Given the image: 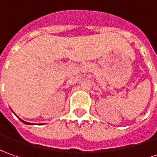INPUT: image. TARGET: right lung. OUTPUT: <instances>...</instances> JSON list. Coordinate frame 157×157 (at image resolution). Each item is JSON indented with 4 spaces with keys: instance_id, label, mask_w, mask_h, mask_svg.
Segmentation results:
<instances>
[{
    "instance_id": "obj_1",
    "label": "right lung",
    "mask_w": 157,
    "mask_h": 157,
    "mask_svg": "<svg viewBox=\"0 0 157 157\" xmlns=\"http://www.w3.org/2000/svg\"><path fill=\"white\" fill-rule=\"evenodd\" d=\"M19 119H20V118H19ZM20 120L21 121V122H23L24 124H33L32 123H28V122H25V121H24V120H22V119H20Z\"/></svg>"
}]
</instances>
